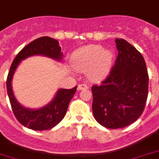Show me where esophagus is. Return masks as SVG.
Segmentation results:
<instances>
[{
    "instance_id": "1",
    "label": "esophagus",
    "mask_w": 159,
    "mask_h": 159,
    "mask_svg": "<svg viewBox=\"0 0 159 159\" xmlns=\"http://www.w3.org/2000/svg\"><path fill=\"white\" fill-rule=\"evenodd\" d=\"M87 88H88V87H87L86 84H80V85H78V87H77V89L79 90V91L87 89Z\"/></svg>"
}]
</instances>
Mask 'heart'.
Returning <instances> with one entry per match:
<instances>
[{
    "label": "heart",
    "instance_id": "1",
    "mask_svg": "<svg viewBox=\"0 0 159 159\" xmlns=\"http://www.w3.org/2000/svg\"><path fill=\"white\" fill-rule=\"evenodd\" d=\"M113 53L102 46L91 44L77 49L71 58V64L76 71L87 72L92 82L102 79L110 72L113 64Z\"/></svg>",
    "mask_w": 159,
    "mask_h": 159
}]
</instances>
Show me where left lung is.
<instances>
[{"mask_svg":"<svg viewBox=\"0 0 159 159\" xmlns=\"http://www.w3.org/2000/svg\"><path fill=\"white\" fill-rule=\"evenodd\" d=\"M118 57L111 73L92 87L96 120L109 129L124 128L136 121L145 106L148 75L145 61L127 41L116 39Z\"/></svg>","mask_w":159,"mask_h":159,"instance_id":"left-lung-1","label":"left lung"}]
</instances>
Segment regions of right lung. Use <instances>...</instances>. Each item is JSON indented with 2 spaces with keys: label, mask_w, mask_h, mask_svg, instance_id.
<instances>
[{
  "label": "right lung",
  "mask_w": 159,
  "mask_h": 159,
  "mask_svg": "<svg viewBox=\"0 0 159 159\" xmlns=\"http://www.w3.org/2000/svg\"><path fill=\"white\" fill-rule=\"evenodd\" d=\"M34 55H43L57 62H60L63 57L59 43L55 39L47 36L36 39L16 55L9 71L6 88L11 108L19 122L34 130H46L53 128L63 119L70 101L77 91V87L72 89L60 88L57 91L53 99L40 108L31 109L22 106L14 95L12 79L21 61Z\"/></svg>",
  "instance_id": "add662e5"
}]
</instances>
